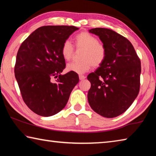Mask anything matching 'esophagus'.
Returning a JSON list of instances; mask_svg holds the SVG:
<instances>
[{"label":"esophagus","mask_w":156,"mask_h":156,"mask_svg":"<svg viewBox=\"0 0 156 156\" xmlns=\"http://www.w3.org/2000/svg\"><path fill=\"white\" fill-rule=\"evenodd\" d=\"M86 77L84 76H83V75H80L79 76V79H80V80H84V78H85Z\"/></svg>","instance_id":"34e87169"}]
</instances>
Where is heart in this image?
<instances>
[{
	"label": "heart",
	"instance_id": "1",
	"mask_svg": "<svg viewBox=\"0 0 156 156\" xmlns=\"http://www.w3.org/2000/svg\"><path fill=\"white\" fill-rule=\"evenodd\" d=\"M74 43L77 48L83 49L81 62H72L67 65L68 72L83 74L91 67H98L102 65L107 57V49L102 43L98 42L96 36L87 31L77 34L74 38ZM73 47L70 41H65L61 47L63 58L69 60L72 58Z\"/></svg>",
	"mask_w": 156,
	"mask_h": 156
}]
</instances>
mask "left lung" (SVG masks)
<instances>
[{"mask_svg":"<svg viewBox=\"0 0 156 156\" xmlns=\"http://www.w3.org/2000/svg\"><path fill=\"white\" fill-rule=\"evenodd\" d=\"M89 31L99 37L107 52L102 65L87 76L91 83L89 104L99 115L114 118L125 112L138 96L140 60L131 42L115 31L106 28Z\"/></svg>","mask_w":156,"mask_h":156,"instance_id":"obj_1","label":"left lung"}]
</instances>
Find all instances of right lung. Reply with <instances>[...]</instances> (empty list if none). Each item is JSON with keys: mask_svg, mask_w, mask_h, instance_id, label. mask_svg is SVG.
<instances>
[{"mask_svg": "<svg viewBox=\"0 0 156 156\" xmlns=\"http://www.w3.org/2000/svg\"><path fill=\"white\" fill-rule=\"evenodd\" d=\"M78 30L74 26H43L31 33L18 49L15 77L25 103L36 114L48 117L60 112L79 82L77 73L61 74L66 66L62 45Z\"/></svg>", "mask_w": 156, "mask_h": 156, "instance_id": "add662e5", "label": "right lung"}]
</instances>
